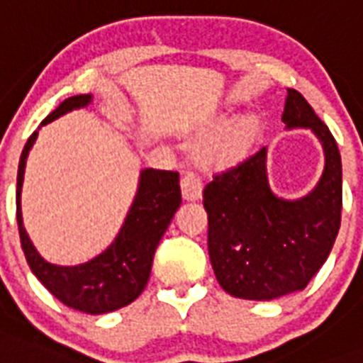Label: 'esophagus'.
Wrapping results in <instances>:
<instances>
[{"mask_svg": "<svg viewBox=\"0 0 363 363\" xmlns=\"http://www.w3.org/2000/svg\"><path fill=\"white\" fill-rule=\"evenodd\" d=\"M181 190L182 198L186 199V201H196V199L201 198V190H203L201 179H199L194 171H186V173L182 175Z\"/></svg>", "mask_w": 363, "mask_h": 363, "instance_id": "1", "label": "esophagus"}]
</instances>
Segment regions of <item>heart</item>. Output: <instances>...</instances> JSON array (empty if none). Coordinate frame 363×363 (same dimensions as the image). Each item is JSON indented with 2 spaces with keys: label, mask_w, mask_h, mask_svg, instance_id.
<instances>
[{
  "label": "heart",
  "mask_w": 363,
  "mask_h": 363,
  "mask_svg": "<svg viewBox=\"0 0 363 363\" xmlns=\"http://www.w3.org/2000/svg\"><path fill=\"white\" fill-rule=\"evenodd\" d=\"M259 131L258 116L252 113L235 116L205 145V156L218 164H232L248 152Z\"/></svg>",
  "instance_id": "b5f03b06"
}]
</instances>
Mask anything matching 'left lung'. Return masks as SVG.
I'll list each match as a JSON object with an SVG mask.
<instances>
[{"mask_svg": "<svg viewBox=\"0 0 363 363\" xmlns=\"http://www.w3.org/2000/svg\"><path fill=\"white\" fill-rule=\"evenodd\" d=\"M286 130L313 131L324 169L303 198L277 196L267 179V147L215 175L203 190L211 265L230 296L269 301L303 290L332 252L341 226L343 167L337 143L299 92L288 88Z\"/></svg>", "mask_w": 363, "mask_h": 363, "instance_id": "obj_1", "label": "left lung"}]
</instances>
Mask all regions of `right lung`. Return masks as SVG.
<instances>
[{
  "label": "right lung",
  "instance_id": "add662e5",
  "mask_svg": "<svg viewBox=\"0 0 363 363\" xmlns=\"http://www.w3.org/2000/svg\"><path fill=\"white\" fill-rule=\"evenodd\" d=\"M92 94L73 96L60 104L56 111L43 121L50 124L71 111L84 109L92 104ZM39 131H33L26 143L16 177V222L20 242L33 275L54 298L71 309L104 315L130 305L145 290L150 277L152 258L160 239L181 207V186L177 171L141 169L135 198L116 233L115 241L104 252L84 264L56 265L37 252L22 220V184H24L26 160L35 143Z\"/></svg>",
  "mask_w": 363,
  "mask_h": 363
}]
</instances>
